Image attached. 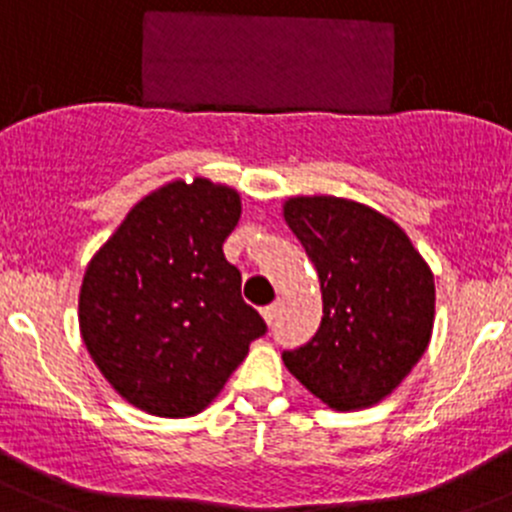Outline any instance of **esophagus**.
I'll use <instances>...</instances> for the list:
<instances>
[{
	"instance_id": "obj_1",
	"label": "esophagus",
	"mask_w": 512,
	"mask_h": 512,
	"mask_svg": "<svg viewBox=\"0 0 512 512\" xmlns=\"http://www.w3.org/2000/svg\"><path fill=\"white\" fill-rule=\"evenodd\" d=\"M262 317H265L267 324H275L277 317H280V302H272L267 307H262Z\"/></svg>"
}]
</instances>
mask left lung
Wrapping results in <instances>:
<instances>
[{
  "label": "left lung",
  "instance_id": "left-lung-1",
  "mask_svg": "<svg viewBox=\"0 0 512 512\" xmlns=\"http://www.w3.org/2000/svg\"><path fill=\"white\" fill-rule=\"evenodd\" d=\"M285 220L314 262L324 304L317 334L282 352L289 374L329 409L379 404L431 342V270L409 235L369 205L289 198Z\"/></svg>",
  "mask_w": 512,
  "mask_h": 512
}]
</instances>
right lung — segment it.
Here are the masks:
<instances>
[{"mask_svg": "<svg viewBox=\"0 0 512 512\" xmlns=\"http://www.w3.org/2000/svg\"><path fill=\"white\" fill-rule=\"evenodd\" d=\"M240 213L227 185L173 180L133 205L86 267L81 337L128 404L165 418L200 414L267 332L223 255Z\"/></svg>", "mask_w": 512, "mask_h": 512, "instance_id": "obj_1", "label": "right lung"}]
</instances>
